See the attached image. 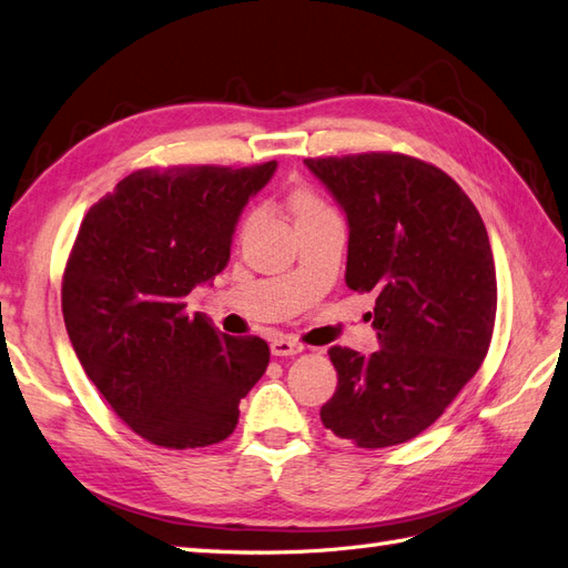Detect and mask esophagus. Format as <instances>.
<instances>
[{"label": "esophagus", "mask_w": 568, "mask_h": 568, "mask_svg": "<svg viewBox=\"0 0 568 568\" xmlns=\"http://www.w3.org/2000/svg\"><path fill=\"white\" fill-rule=\"evenodd\" d=\"M270 349L274 357H294L301 349H304V345L296 343V339H292V337H274Z\"/></svg>", "instance_id": "1"}]
</instances>
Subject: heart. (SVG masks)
Returning a JSON list of instances; mask_svg holds the SVG:
<instances>
[{
	"label": "heart",
	"instance_id": "obj_1",
	"mask_svg": "<svg viewBox=\"0 0 568 568\" xmlns=\"http://www.w3.org/2000/svg\"><path fill=\"white\" fill-rule=\"evenodd\" d=\"M288 206H292V211H294L296 223L311 221V219H321V216H327V213H333L306 186H298V189H294L292 194H288Z\"/></svg>",
	"mask_w": 568,
	"mask_h": 568
}]
</instances>
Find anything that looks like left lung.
Masks as SVG:
<instances>
[{"label":"left lung","mask_w":568,"mask_h":568,"mask_svg":"<svg viewBox=\"0 0 568 568\" xmlns=\"http://www.w3.org/2000/svg\"><path fill=\"white\" fill-rule=\"evenodd\" d=\"M345 211L352 292L376 296L369 357L331 347L337 388L321 420L364 449L408 443L481 367L496 323V264L462 186L400 153L308 158Z\"/></svg>","instance_id":"1"}]
</instances>
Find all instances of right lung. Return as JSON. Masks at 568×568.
Returning a JSON list of instances; mask_svg holds the SVG:
<instances>
[{
  "label": "right lung",
  "instance_id": "obj_1",
  "mask_svg": "<svg viewBox=\"0 0 568 568\" xmlns=\"http://www.w3.org/2000/svg\"><path fill=\"white\" fill-rule=\"evenodd\" d=\"M255 168H148L87 211L62 276V316L113 413L170 449L216 445L270 364L262 337H231L186 296L231 260L237 219L272 180Z\"/></svg>",
  "mask_w": 568,
  "mask_h": 568
}]
</instances>
